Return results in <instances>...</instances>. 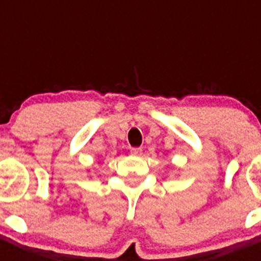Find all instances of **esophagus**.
Here are the masks:
<instances>
[{"label":"esophagus","instance_id":"34e87169","mask_svg":"<svg viewBox=\"0 0 261 261\" xmlns=\"http://www.w3.org/2000/svg\"><path fill=\"white\" fill-rule=\"evenodd\" d=\"M130 153H132L133 155H141L142 149L141 147H132V149H130Z\"/></svg>","mask_w":261,"mask_h":261}]
</instances>
